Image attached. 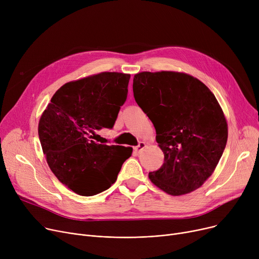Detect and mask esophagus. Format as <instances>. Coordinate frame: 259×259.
Wrapping results in <instances>:
<instances>
[{"instance_id":"obj_1","label":"esophagus","mask_w":259,"mask_h":259,"mask_svg":"<svg viewBox=\"0 0 259 259\" xmlns=\"http://www.w3.org/2000/svg\"><path fill=\"white\" fill-rule=\"evenodd\" d=\"M145 147H146V143L145 142H140V144L137 147H134V151L137 153H141Z\"/></svg>"}]
</instances>
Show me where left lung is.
Masks as SVG:
<instances>
[{
  "mask_svg": "<svg viewBox=\"0 0 259 259\" xmlns=\"http://www.w3.org/2000/svg\"><path fill=\"white\" fill-rule=\"evenodd\" d=\"M133 94L153 122L165 155L164 164L149 179L173 196L201 187L228 140L227 120L215 95L196 77L174 71L135 74Z\"/></svg>",
  "mask_w": 259,
  "mask_h": 259,
  "instance_id": "8db88e82",
  "label": "left lung"
}]
</instances>
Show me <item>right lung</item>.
Segmentation results:
<instances>
[{
  "instance_id": "obj_1",
  "label": "right lung",
  "mask_w": 259,
  "mask_h": 259,
  "mask_svg": "<svg viewBox=\"0 0 259 259\" xmlns=\"http://www.w3.org/2000/svg\"><path fill=\"white\" fill-rule=\"evenodd\" d=\"M130 74L101 72L63 85L38 121V138L48 166L78 195L92 196L115 183L131 147L97 144L91 139L111 129L128 94Z\"/></svg>"
}]
</instances>
